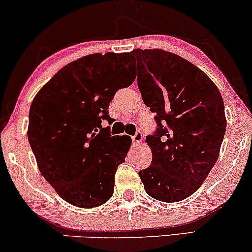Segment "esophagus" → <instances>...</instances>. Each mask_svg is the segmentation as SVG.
Masks as SVG:
<instances>
[{
  "instance_id": "1",
  "label": "esophagus",
  "mask_w": 252,
  "mask_h": 252,
  "mask_svg": "<svg viewBox=\"0 0 252 252\" xmlns=\"http://www.w3.org/2000/svg\"><path fill=\"white\" fill-rule=\"evenodd\" d=\"M142 138H144V136H142V133L136 132L135 134L132 136V140H133V142H134V145H139L142 141Z\"/></svg>"
}]
</instances>
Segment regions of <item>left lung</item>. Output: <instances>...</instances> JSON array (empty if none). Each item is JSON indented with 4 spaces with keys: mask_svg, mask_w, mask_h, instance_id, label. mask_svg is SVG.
<instances>
[{
    "mask_svg": "<svg viewBox=\"0 0 252 252\" xmlns=\"http://www.w3.org/2000/svg\"><path fill=\"white\" fill-rule=\"evenodd\" d=\"M138 86L158 128L146 138L151 166L139 172L145 191L162 202L194 194L216 163L224 138V102L217 86L194 64L161 49L131 51Z\"/></svg>",
    "mask_w": 252,
    "mask_h": 252,
    "instance_id": "left-lung-1",
    "label": "left lung"
}]
</instances>
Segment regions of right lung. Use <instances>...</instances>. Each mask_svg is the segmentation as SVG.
Returning a JSON list of instances; mask_svg holds the SVG:
<instances>
[{"label":"right lung","mask_w":252,"mask_h":252,"mask_svg":"<svg viewBox=\"0 0 252 252\" xmlns=\"http://www.w3.org/2000/svg\"><path fill=\"white\" fill-rule=\"evenodd\" d=\"M128 52L92 54L71 62L31 102L28 139L44 179L78 208H94L113 195L114 174L131 147L101 120L119 89L134 82Z\"/></svg>","instance_id":"1"}]
</instances>
